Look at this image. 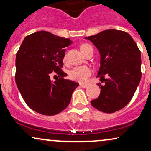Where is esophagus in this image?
Returning <instances> with one entry per match:
<instances>
[{"mask_svg":"<svg viewBox=\"0 0 151 151\" xmlns=\"http://www.w3.org/2000/svg\"><path fill=\"white\" fill-rule=\"evenodd\" d=\"M79 85H80L81 87L84 88V89H85V88H86L88 86L87 84H82V83H80V84H79Z\"/></svg>","mask_w":151,"mask_h":151,"instance_id":"34e87169","label":"esophagus"}]
</instances>
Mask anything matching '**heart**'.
Segmentation results:
<instances>
[{"label": "heart", "mask_w": 151, "mask_h": 151, "mask_svg": "<svg viewBox=\"0 0 151 151\" xmlns=\"http://www.w3.org/2000/svg\"><path fill=\"white\" fill-rule=\"evenodd\" d=\"M90 46L88 44H84L81 46V50L85 49L86 47ZM67 57L65 56L64 60H66ZM91 70L88 66H80V67H75L72 69L69 72V76L72 80L79 81V82H84L87 80L88 77L91 75Z\"/></svg>", "instance_id": "obj_1"}]
</instances>
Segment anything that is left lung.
<instances>
[{"label": "left lung", "instance_id": "obj_1", "mask_svg": "<svg viewBox=\"0 0 151 151\" xmlns=\"http://www.w3.org/2000/svg\"><path fill=\"white\" fill-rule=\"evenodd\" d=\"M84 39L99 50L100 67L96 77L105 83L97 84L101 92L91 101V105L104 113L117 111L129 103L141 81V52L129 33L116 29Z\"/></svg>", "mask_w": 151, "mask_h": 151}]
</instances>
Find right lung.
<instances>
[{
  "mask_svg": "<svg viewBox=\"0 0 151 151\" xmlns=\"http://www.w3.org/2000/svg\"><path fill=\"white\" fill-rule=\"evenodd\" d=\"M69 38L38 31L24 38L15 58V82L24 101L31 109L46 116L59 114L69 105L77 82L64 79L61 70ZM55 72L60 77L50 79Z\"/></svg>",
  "mask_w": 151,
  "mask_h": 151,
  "instance_id": "right-lung-1",
  "label": "right lung"
}]
</instances>
